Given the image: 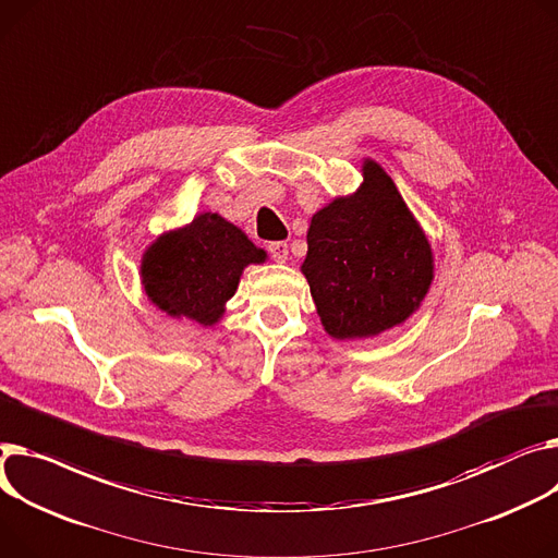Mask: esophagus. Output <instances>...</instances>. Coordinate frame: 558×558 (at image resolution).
<instances>
[{
  "label": "esophagus",
  "instance_id": "34e87169",
  "mask_svg": "<svg viewBox=\"0 0 558 558\" xmlns=\"http://www.w3.org/2000/svg\"><path fill=\"white\" fill-rule=\"evenodd\" d=\"M267 248H269V255L276 259V263H284L287 255H289L287 242H271Z\"/></svg>",
  "mask_w": 558,
  "mask_h": 558
}]
</instances>
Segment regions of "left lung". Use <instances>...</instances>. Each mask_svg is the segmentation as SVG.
<instances>
[{"label": "left lung", "mask_w": 558, "mask_h": 558, "mask_svg": "<svg viewBox=\"0 0 558 558\" xmlns=\"http://www.w3.org/2000/svg\"><path fill=\"white\" fill-rule=\"evenodd\" d=\"M303 274L333 339L390 329L415 312L433 280L430 246L392 179L365 161L356 195L312 217Z\"/></svg>", "instance_id": "left-lung-1"}]
</instances>
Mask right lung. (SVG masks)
Listing matches in <instances>:
<instances>
[{"label":"right lung","instance_id":"obj_1","mask_svg":"<svg viewBox=\"0 0 558 558\" xmlns=\"http://www.w3.org/2000/svg\"><path fill=\"white\" fill-rule=\"evenodd\" d=\"M265 257L225 217L204 213L145 251L141 278L150 301L170 316L213 325L235 293L242 269Z\"/></svg>","mask_w":558,"mask_h":558}]
</instances>
